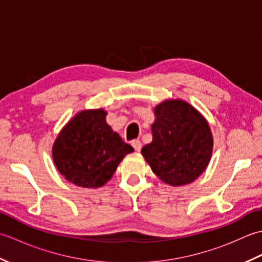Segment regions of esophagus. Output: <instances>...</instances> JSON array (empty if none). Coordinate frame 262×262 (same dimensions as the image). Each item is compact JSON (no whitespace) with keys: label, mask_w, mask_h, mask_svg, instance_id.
<instances>
[{"label":"esophagus","mask_w":262,"mask_h":262,"mask_svg":"<svg viewBox=\"0 0 262 262\" xmlns=\"http://www.w3.org/2000/svg\"><path fill=\"white\" fill-rule=\"evenodd\" d=\"M132 145H133V147L135 148V151L140 152L141 148H142V142L140 140H134L132 142Z\"/></svg>","instance_id":"esophagus-1"}]
</instances>
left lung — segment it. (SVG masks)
<instances>
[{"label": "left lung", "instance_id": "8db88e82", "mask_svg": "<svg viewBox=\"0 0 262 262\" xmlns=\"http://www.w3.org/2000/svg\"><path fill=\"white\" fill-rule=\"evenodd\" d=\"M153 141L142 148L152 171L171 186L192 182L208 165L213 137L207 121L181 100L155 108Z\"/></svg>", "mask_w": 262, "mask_h": 262}]
</instances>
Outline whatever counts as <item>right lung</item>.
<instances>
[{"instance_id": "obj_1", "label": "right lung", "mask_w": 262, "mask_h": 262, "mask_svg": "<svg viewBox=\"0 0 262 262\" xmlns=\"http://www.w3.org/2000/svg\"><path fill=\"white\" fill-rule=\"evenodd\" d=\"M105 115L102 109L77 114L54 144L55 165L66 180L76 186H103L125 155L134 151L107 125Z\"/></svg>"}]
</instances>
